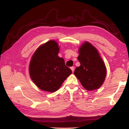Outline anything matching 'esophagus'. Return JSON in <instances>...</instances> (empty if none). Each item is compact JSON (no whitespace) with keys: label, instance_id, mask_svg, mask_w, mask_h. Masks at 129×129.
Wrapping results in <instances>:
<instances>
[{"label":"esophagus","instance_id":"34e87169","mask_svg":"<svg viewBox=\"0 0 129 129\" xmlns=\"http://www.w3.org/2000/svg\"><path fill=\"white\" fill-rule=\"evenodd\" d=\"M70 69H71V70H72V72H74V69H75V68H74V67H71L70 68Z\"/></svg>","mask_w":129,"mask_h":129}]
</instances>
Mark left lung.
Wrapping results in <instances>:
<instances>
[{
	"label": "left lung",
	"mask_w": 129,
	"mask_h": 129,
	"mask_svg": "<svg viewBox=\"0 0 129 129\" xmlns=\"http://www.w3.org/2000/svg\"><path fill=\"white\" fill-rule=\"evenodd\" d=\"M79 54L78 59L80 66L76 68L74 75L86 90L99 89L105 81L106 68L98 50L85 42L79 48Z\"/></svg>",
	"instance_id": "obj_1"
}]
</instances>
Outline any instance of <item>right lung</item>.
<instances>
[{"label": "right lung", "instance_id": "obj_1", "mask_svg": "<svg viewBox=\"0 0 129 129\" xmlns=\"http://www.w3.org/2000/svg\"><path fill=\"white\" fill-rule=\"evenodd\" d=\"M60 48L56 41L51 40L38 48L29 64L30 78L44 91H57L72 71L65 66L64 60L57 55Z\"/></svg>", "mask_w": 129, "mask_h": 129}]
</instances>
